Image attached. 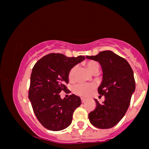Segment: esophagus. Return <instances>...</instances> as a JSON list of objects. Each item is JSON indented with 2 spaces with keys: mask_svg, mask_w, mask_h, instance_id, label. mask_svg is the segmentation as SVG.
<instances>
[{
  "mask_svg": "<svg viewBox=\"0 0 149 149\" xmlns=\"http://www.w3.org/2000/svg\"><path fill=\"white\" fill-rule=\"evenodd\" d=\"M85 101H86V100H85V98H81V102H82V103H85Z\"/></svg>",
  "mask_w": 149,
  "mask_h": 149,
  "instance_id": "esophagus-1",
  "label": "esophagus"
}]
</instances>
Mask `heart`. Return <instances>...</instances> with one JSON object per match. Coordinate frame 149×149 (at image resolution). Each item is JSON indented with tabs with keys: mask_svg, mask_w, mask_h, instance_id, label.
Masks as SVG:
<instances>
[{
	"mask_svg": "<svg viewBox=\"0 0 149 149\" xmlns=\"http://www.w3.org/2000/svg\"><path fill=\"white\" fill-rule=\"evenodd\" d=\"M86 66L90 71L93 72L96 69H99V64L95 61H88L86 62ZM76 66H73L70 69L68 78L70 81L74 80L75 72H76ZM96 85L95 83H79L75 85L73 88V92L76 95L82 97H88L91 94L92 90L95 88Z\"/></svg>",
	"mask_w": 149,
	"mask_h": 149,
	"instance_id": "1",
	"label": "heart"
}]
</instances>
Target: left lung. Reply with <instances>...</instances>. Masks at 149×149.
Wrapping results in <instances>:
<instances>
[{"label":"left lung","instance_id":"left-lung-1","mask_svg":"<svg viewBox=\"0 0 149 149\" xmlns=\"http://www.w3.org/2000/svg\"><path fill=\"white\" fill-rule=\"evenodd\" d=\"M86 58L99 61L102 66L103 78L98 93L105 97L102 104L95 100L97 107L89 113V120L95 127L109 129L118 123L129 107L135 90L134 73L127 60L112 51H102Z\"/></svg>","mask_w":149,"mask_h":149}]
</instances>
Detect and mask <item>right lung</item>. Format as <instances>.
Returning a JSON list of instances; mask_svg holds the SVG:
<instances>
[{"mask_svg":"<svg viewBox=\"0 0 149 149\" xmlns=\"http://www.w3.org/2000/svg\"><path fill=\"white\" fill-rule=\"evenodd\" d=\"M84 59L81 55L68 57L60 53H51L34 65L29 98L37 119L47 130H62L72 122L73 111L81 104L80 98L71 95L62 100L59 93L69 92L66 84L69 83L70 69Z\"/></svg>","mask_w":149,"mask_h":149,"instance_id":"obj_1","label":"right lung"}]
</instances>
